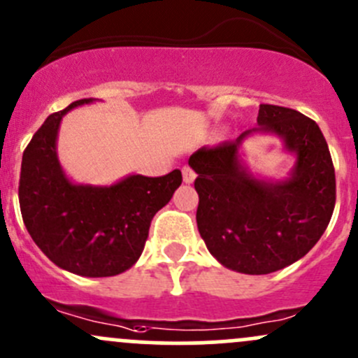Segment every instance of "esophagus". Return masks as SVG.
<instances>
[{
    "label": "esophagus",
    "mask_w": 358,
    "mask_h": 358,
    "mask_svg": "<svg viewBox=\"0 0 358 358\" xmlns=\"http://www.w3.org/2000/svg\"><path fill=\"white\" fill-rule=\"evenodd\" d=\"M194 178H196V174H194V171L191 167H182V179H184V182L186 184H191L194 180Z\"/></svg>",
    "instance_id": "34e87169"
}]
</instances>
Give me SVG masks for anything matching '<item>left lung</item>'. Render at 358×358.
<instances>
[{"label":"left lung","mask_w":358,"mask_h":358,"mask_svg":"<svg viewBox=\"0 0 358 358\" xmlns=\"http://www.w3.org/2000/svg\"><path fill=\"white\" fill-rule=\"evenodd\" d=\"M259 127L189 157L198 174L196 224L208 252L243 274H271L307 255L326 231L336 203L329 148L314 120L296 110L260 105ZM268 131L297 155L290 178H253L238 158L242 139Z\"/></svg>","instance_id":"left-lung-1"}]
</instances>
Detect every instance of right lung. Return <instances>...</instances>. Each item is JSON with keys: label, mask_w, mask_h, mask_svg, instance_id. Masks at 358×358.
<instances>
[{"label": "right lung", "mask_w": 358, "mask_h": 358, "mask_svg": "<svg viewBox=\"0 0 358 358\" xmlns=\"http://www.w3.org/2000/svg\"><path fill=\"white\" fill-rule=\"evenodd\" d=\"M84 98L51 113L22 157L18 201L36 245L55 265L84 275L108 278L127 271L141 257L155 213L182 182L180 171L162 178L129 176L112 186L73 184L57 157L62 117Z\"/></svg>", "instance_id": "obj_1"}]
</instances>
